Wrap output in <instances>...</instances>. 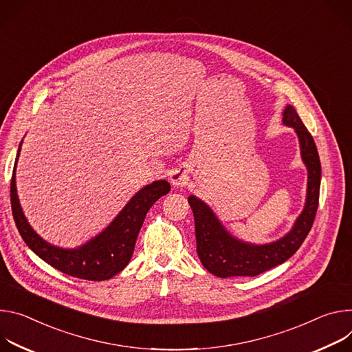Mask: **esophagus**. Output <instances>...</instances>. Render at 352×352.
Segmentation results:
<instances>
[{
	"mask_svg": "<svg viewBox=\"0 0 352 352\" xmlns=\"http://www.w3.org/2000/svg\"><path fill=\"white\" fill-rule=\"evenodd\" d=\"M169 180H170V183H172L175 187H184V186L187 184L188 177H187L186 172L179 168V169H175V170L170 173Z\"/></svg>",
	"mask_w": 352,
	"mask_h": 352,
	"instance_id": "esophagus-1",
	"label": "esophagus"
}]
</instances>
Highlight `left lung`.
<instances>
[{
    "instance_id": "8db88e82",
    "label": "left lung",
    "mask_w": 352,
    "mask_h": 352,
    "mask_svg": "<svg viewBox=\"0 0 352 352\" xmlns=\"http://www.w3.org/2000/svg\"><path fill=\"white\" fill-rule=\"evenodd\" d=\"M283 124L292 127L296 133L302 161L307 169L305 207L291 230L283 238L265 245L238 239L226 230L208 204L196 196H188V204L192 210L194 223H196L197 254L203 265L219 278L254 277L283 264L300 248L314 225L319 206L322 179L318 148L291 104H287L283 111Z\"/></svg>"
}]
</instances>
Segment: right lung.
<instances>
[{"label": "right lung", "instance_id": "1", "mask_svg": "<svg viewBox=\"0 0 352 352\" xmlns=\"http://www.w3.org/2000/svg\"><path fill=\"white\" fill-rule=\"evenodd\" d=\"M18 148L11 179V207L16 228L29 249L67 276L88 281H104L114 277L130 263L135 241L149 208L170 191L166 180H155L138 190L124 208L95 238L75 249H64L38 236L28 222L16 192Z\"/></svg>", "mask_w": 352, "mask_h": 352}]
</instances>
